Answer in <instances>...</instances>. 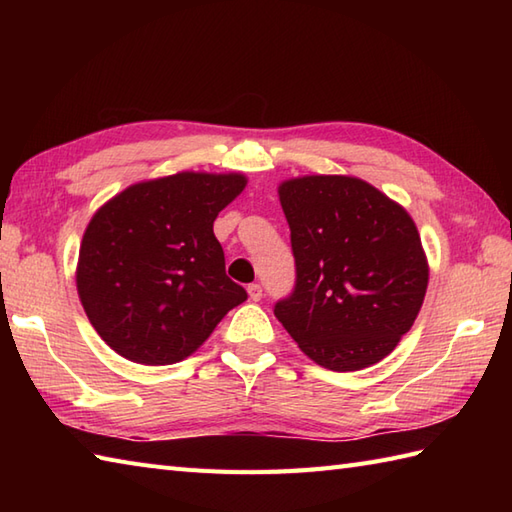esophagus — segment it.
Wrapping results in <instances>:
<instances>
[{"label": "esophagus", "instance_id": "obj_1", "mask_svg": "<svg viewBox=\"0 0 512 512\" xmlns=\"http://www.w3.org/2000/svg\"><path fill=\"white\" fill-rule=\"evenodd\" d=\"M246 290H248L250 301H259V299H262V286H259V284H250Z\"/></svg>", "mask_w": 512, "mask_h": 512}]
</instances>
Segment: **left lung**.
I'll return each mask as SVG.
<instances>
[{"label":"left lung","instance_id":"left-lung-1","mask_svg":"<svg viewBox=\"0 0 512 512\" xmlns=\"http://www.w3.org/2000/svg\"><path fill=\"white\" fill-rule=\"evenodd\" d=\"M295 288L275 317L301 352L332 372H356L411 330L429 284L418 228L400 204L352 176L279 184Z\"/></svg>","mask_w":512,"mask_h":512}]
</instances>
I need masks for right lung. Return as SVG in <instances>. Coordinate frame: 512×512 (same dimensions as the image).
<instances>
[{
	"label": "right lung",
	"instance_id": "add662e5",
	"mask_svg": "<svg viewBox=\"0 0 512 512\" xmlns=\"http://www.w3.org/2000/svg\"><path fill=\"white\" fill-rule=\"evenodd\" d=\"M246 187L242 173L138 182L85 228L76 290L94 330L140 365H171L209 339L246 290L226 277L213 222Z\"/></svg>",
	"mask_w": 512,
	"mask_h": 512
}]
</instances>
